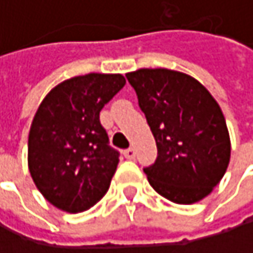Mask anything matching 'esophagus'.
Returning <instances> with one entry per match:
<instances>
[{
	"label": "esophagus",
	"instance_id": "obj_1",
	"mask_svg": "<svg viewBox=\"0 0 253 253\" xmlns=\"http://www.w3.org/2000/svg\"><path fill=\"white\" fill-rule=\"evenodd\" d=\"M134 155H136V152H134V149L133 148H128L125 151V157H126L127 160H133L134 158Z\"/></svg>",
	"mask_w": 253,
	"mask_h": 253
}]
</instances>
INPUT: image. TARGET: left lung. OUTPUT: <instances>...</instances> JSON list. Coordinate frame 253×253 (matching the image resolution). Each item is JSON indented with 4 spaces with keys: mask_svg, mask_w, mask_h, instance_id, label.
I'll return each mask as SVG.
<instances>
[{
    "mask_svg": "<svg viewBox=\"0 0 253 253\" xmlns=\"http://www.w3.org/2000/svg\"><path fill=\"white\" fill-rule=\"evenodd\" d=\"M157 142L155 163L143 169L149 184L174 204L208 196L230 161V136L217 101L196 79L169 69L126 75Z\"/></svg>",
    "mask_w": 253,
    "mask_h": 253,
    "instance_id": "1",
    "label": "left lung"
}]
</instances>
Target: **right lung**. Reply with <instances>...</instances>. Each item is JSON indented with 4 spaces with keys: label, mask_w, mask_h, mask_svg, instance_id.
Instances as JSON below:
<instances>
[{
    "label": "right lung",
    "mask_w": 253,
    "mask_h": 253,
    "mask_svg": "<svg viewBox=\"0 0 253 253\" xmlns=\"http://www.w3.org/2000/svg\"><path fill=\"white\" fill-rule=\"evenodd\" d=\"M125 84L122 75L89 73L61 82L41 102L27 164L39 192L58 210L86 211L107 193L120 154L108 145L99 113Z\"/></svg>",
    "instance_id": "add662e5"
}]
</instances>
